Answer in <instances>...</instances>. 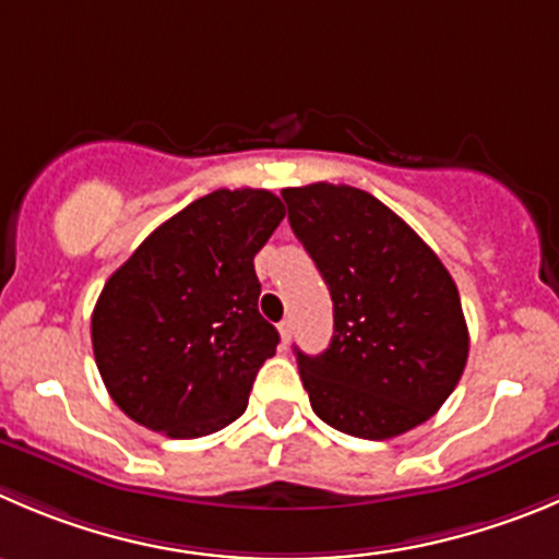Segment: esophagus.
Wrapping results in <instances>:
<instances>
[{
	"mask_svg": "<svg viewBox=\"0 0 559 559\" xmlns=\"http://www.w3.org/2000/svg\"><path fill=\"white\" fill-rule=\"evenodd\" d=\"M280 340H283V348H288V343H290V334H294V323L290 321H283L280 323Z\"/></svg>",
	"mask_w": 559,
	"mask_h": 559,
	"instance_id": "esophagus-1",
	"label": "esophagus"
}]
</instances>
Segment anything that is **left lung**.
I'll list each match as a JSON object with an SVG mask.
<instances>
[{"label": "left lung", "mask_w": 559, "mask_h": 559, "mask_svg": "<svg viewBox=\"0 0 559 559\" xmlns=\"http://www.w3.org/2000/svg\"><path fill=\"white\" fill-rule=\"evenodd\" d=\"M288 222L334 305L323 354L296 348L312 412L359 439H392L433 417L469 356L461 296L433 249L354 186L283 189Z\"/></svg>", "instance_id": "left-lung-1"}]
</instances>
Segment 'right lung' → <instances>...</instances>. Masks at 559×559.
<instances>
[{
	"instance_id": "right-lung-1",
	"label": "right lung",
	"mask_w": 559,
	"mask_h": 559,
	"mask_svg": "<svg viewBox=\"0 0 559 559\" xmlns=\"http://www.w3.org/2000/svg\"><path fill=\"white\" fill-rule=\"evenodd\" d=\"M285 219L265 189H219L186 205L106 280L93 354L111 401L173 439L247 412L280 334L258 312L254 254Z\"/></svg>"
}]
</instances>
